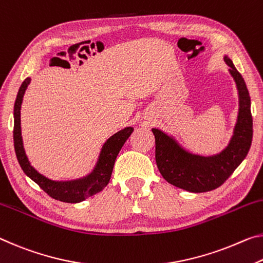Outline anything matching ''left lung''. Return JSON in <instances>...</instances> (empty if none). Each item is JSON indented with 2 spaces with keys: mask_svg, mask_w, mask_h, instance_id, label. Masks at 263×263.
<instances>
[{
  "mask_svg": "<svg viewBox=\"0 0 263 263\" xmlns=\"http://www.w3.org/2000/svg\"><path fill=\"white\" fill-rule=\"evenodd\" d=\"M224 62L239 90L240 109L234 136L228 147L218 156L200 157L185 152L168 136L153 128L156 138V162L161 176L170 184L193 193L213 191L221 186L241 164L251 148L253 117L251 97L241 73L228 57Z\"/></svg>",
  "mask_w": 263,
  "mask_h": 263,
  "instance_id": "obj_1",
  "label": "left lung"
}]
</instances>
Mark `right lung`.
<instances>
[{"mask_svg": "<svg viewBox=\"0 0 263 263\" xmlns=\"http://www.w3.org/2000/svg\"><path fill=\"white\" fill-rule=\"evenodd\" d=\"M29 83H30V78L24 79L18 90L14 106V147L16 157H17L20 166L22 167L23 172L29 178L32 179L49 197L63 202H81L84 199L92 197L96 193H99L109 184L116 158L118 156L120 148L125 144V141L131 136L133 128H124V130L116 133L115 136H112L106 141L102 149L97 167L93 171V173L90 174L87 178L69 182H56L49 180L29 164L23 149L22 137H21V104H22L23 95L26 92Z\"/></svg>", "mask_w": 263, "mask_h": 263, "instance_id": "obj_1", "label": "right lung"}]
</instances>
